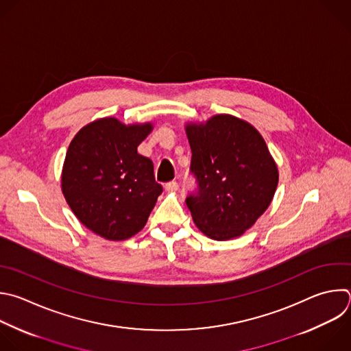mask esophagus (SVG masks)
<instances>
[{"mask_svg":"<svg viewBox=\"0 0 351 351\" xmlns=\"http://www.w3.org/2000/svg\"><path fill=\"white\" fill-rule=\"evenodd\" d=\"M179 189V184L176 182H169L165 184V190L167 191H176Z\"/></svg>","mask_w":351,"mask_h":351,"instance_id":"34e87169","label":"esophagus"}]
</instances>
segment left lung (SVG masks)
<instances>
[{"instance_id": "obj_1", "label": "left lung", "mask_w": 351, "mask_h": 351, "mask_svg": "<svg viewBox=\"0 0 351 351\" xmlns=\"http://www.w3.org/2000/svg\"><path fill=\"white\" fill-rule=\"evenodd\" d=\"M198 191L186 198L195 226L216 241L237 239L273 201L278 168L259 131L230 114L187 123Z\"/></svg>"}]
</instances>
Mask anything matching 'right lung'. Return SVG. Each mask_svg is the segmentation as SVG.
I'll list each match as a JSON object with an SVG mask.
<instances>
[{
	"label": "right lung",
	"instance_id": "right-lung-1",
	"mask_svg": "<svg viewBox=\"0 0 351 351\" xmlns=\"http://www.w3.org/2000/svg\"><path fill=\"white\" fill-rule=\"evenodd\" d=\"M152 131V123L104 117L82 127L67 149L62 193L77 219L108 241L138 234L162 193L152 160L138 153Z\"/></svg>",
	"mask_w": 351,
	"mask_h": 351
}]
</instances>
